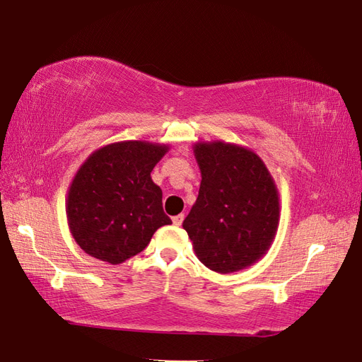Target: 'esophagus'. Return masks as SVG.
Listing matches in <instances>:
<instances>
[{
	"label": "esophagus",
	"instance_id": "34e87169",
	"mask_svg": "<svg viewBox=\"0 0 362 362\" xmlns=\"http://www.w3.org/2000/svg\"><path fill=\"white\" fill-rule=\"evenodd\" d=\"M173 225H176V227H180V225L182 223V221H184V214H178V216H175L173 217Z\"/></svg>",
	"mask_w": 362,
	"mask_h": 362
}]
</instances>
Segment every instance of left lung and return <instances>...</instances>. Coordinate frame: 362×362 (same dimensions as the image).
<instances>
[{
	"instance_id": "left-lung-1",
	"label": "left lung",
	"mask_w": 362,
	"mask_h": 362,
	"mask_svg": "<svg viewBox=\"0 0 362 362\" xmlns=\"http://www.w3.org/2000/svg\"><path fill=\"white\" fill-rule=\"evenodd\" d=\"M199 197L182 222L199 260L228 274L257 263L269 250L279 227L281 204L274 180L252 149L197 141Z\"/></svg>"
}]
</instances>
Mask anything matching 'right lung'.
<instances>
[{
	"instance_id": "1",
	"label": "right lung",
	"mask_w": 362,
	"mask_h": 362,
	"mask_svg": "<svg viewBox=\"0 0 362 362\" xmlns=\"http://www.w3.org/2000/svg\"><path fill=\"white\" fill-rule=\"evenodd\" d=\"M168 145L126 140L88 156L66 200L72 238L88 255L119 264L140 254L154 231L172 221L162 209V190L151 172Z\"/></svg>"
}]
</instances>
